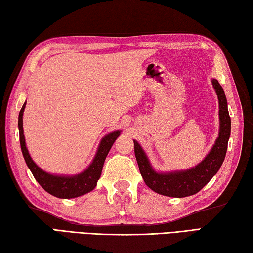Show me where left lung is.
I'll list each match as a JSON object with an SVG mask.
<instances>
[{"label":"left lung","mask_w":253,"mask_h":253,"mask_svg":"<svg viewBox=\"0 0 253 253\" xmlns=\"http://www.w3.org/2000/svg\"><path fill=\"white\" fill-rule=\"evenodd\" d=\"M212 85L218 98V136L208 155L194 167L185 170H176V171L158 172L153 168L140 143L133 140L134 153L144 182L156 193L171 198H185L193 195L209 183L223 164L227 152L231 121L224 89L221 88L218 81L215 79H212Z\"/></svg>","instance_id":"obj_1"}]
</instances>
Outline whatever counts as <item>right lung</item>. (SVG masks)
I'll use <instances>...</instances> for the list:
<instances>
[{
    "mask_svg": "<svg viewBox=\"0 0 253 253\" xmlns=\"http://www.w3.org/2000/svg\"><path fill=\"white\" fill-rule=\"evenodd\" d=\"M26 107V101L19 111L18 116V130H19V142L20 148L26 164L32 171L33 176L37 182L45 191L59 199H73L81 197L92 191L96 188L97 181L100 178L104 166L105 159L112 147L113 143L121 134V130L111 132L101 138L99 146L96 152V155L90 165L84 171L77 174H54L44 171L36 164L30 157L29 152L26 146L24 128H23V115Z\"/></svg>",
    "mask_w": 253,
    "mask_h": 253,
    "instance_id": "right-lung-1",
    "label": "right lung"
}]
</instances>
